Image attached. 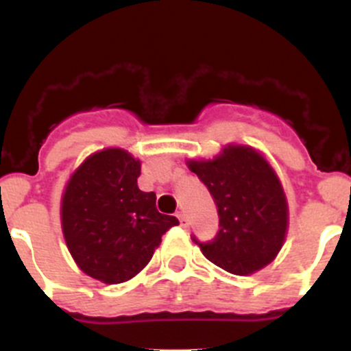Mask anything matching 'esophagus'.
I'll use <instances>...</instances> for the list:
<instances>
[{
    "instance_id": "34e87169",
    "label": "esophagus",
    "mask_w": 351,
    "mask_h": 351,
    "mask_svg": "<svg viewBox=\"0 0 351 351\" xmlns=\"http://www.w3.org/2000/svg\"><path fill=\"white\" fill-rule=\"evenodd\" d=\"M176 217H178L180 226H182V228H189V219H186V215L183 214V212H178V215H176Z\"/></svg>"
}]
</instances>
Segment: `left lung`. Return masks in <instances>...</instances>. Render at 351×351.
<instances>
[{
  "label": "left lung",
  "mask_w": 351,
  "mask_h": 351,
  "mask_svg": "<svg viewBox=\"0 0 351 351\" xmlns=\"http://www.w3.org/2000/svg\"><path fill=\"white\" fill-rule=\"evenodd\" d=\"M217 205L219 232L208 243L193 238L204 256L222 270L251 275L275 260L289 228L282 183L260 151L228 144L214 159H189Z\"/></svg>",
  "instance_id": "obj_1"
}]
</instances>
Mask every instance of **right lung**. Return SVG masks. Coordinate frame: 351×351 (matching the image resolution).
Wrapping results in <instances>:
<instances>
[{"instance_id":"add662e5","label":"right lung","mask_w":351,"mask_h":351,"mask_svg":"<svg viewBox=\"0 0 351 351\" xmlns=\"http://www.w3.org/2000/svg\"><path fill=\"white\" fill-rule=\"evenodd\" d=\"M141 161L120 147L88 156L61 200L67 250L81 271L115 285L136 277L178 219L159 214L156 193L137 186Z\"/></svg>"}]
</instances>
